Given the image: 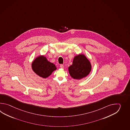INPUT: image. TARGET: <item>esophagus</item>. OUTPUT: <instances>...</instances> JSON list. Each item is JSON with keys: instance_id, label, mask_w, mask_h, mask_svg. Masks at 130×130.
I'll return each mask as SVG.
<instances>
[{"instance_id": "34e87169", "label": "esophagus", "mask_w": 130, "mask_h": 130, "mask_svg": "<svg viewBox=\"0 0 130 130\" xmlns=\"http://www.w3.org/2000/svg\"><path fill=\"white\" fill-rule=\"evenodd\" d=\"M60 67L61 68H64V66H63V64H60Z\"/></svg>"}]
</instances>
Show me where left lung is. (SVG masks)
Here are the masks:
<instances>
[{
    "mask_svg": "<svg viewBox=\"0 0 130 130\" xmlns=\"http://www.w3.org/2000/svg\"><path fill=\"white\" fill-rule=\"evenodd\" d=\"M91 69L90 61L83 54L75 56L72 64L68 68L71 76L76 79H80L86 77L89 74Z\"/></svg>",
    "mask_w": 130,
    "mask_h": 130,
    "instance_id": "obj_1",
    "label": "left lung"
}]
</instances>
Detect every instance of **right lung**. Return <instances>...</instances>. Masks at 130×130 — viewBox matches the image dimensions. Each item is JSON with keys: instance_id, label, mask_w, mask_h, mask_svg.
Returning a JSON list of instances; mask_svg holds the SVG:
<instances>
[{"instance_id": "add662e5", "label": "right lung", "mask_w": 130, "mask_h": 130, "mask_svg": "<svg viewBox=\"0 0 130 130\" xmlns=\"http://www.w3.org/2000/svg\"><path fill=\"white\" fill-rule=\"evenodd\" d=\"M31 66L33 71L43 78L49 77L57 69L54 64L49 62L43 56L37 58L32 62Z\"/></svg>"}]
</instances>
